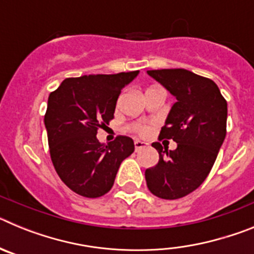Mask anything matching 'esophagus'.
Masks as SVG:
<instances>
[{
	"label": "esophagus",
	"mask_w": 254,
	"mask_h": 254,
	"mask_svg": "<svg viewBox=\"0 0 254 254\" xmlns=\"http://www.w3.org/2000/svg\"><path fill=\"white\" fill-rule=\"evenodd\" d=\"M147 146L146 142H142V141H134V150L136 151H141L142 149Z\"/></svg>",
	"instance_id": "obj_1"
}]
</instances>
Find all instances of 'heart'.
Returning <instances> with one entry per match:
<instances>
[{"label":"heart","mask_w":254,"mask_h":254,"mask_svg":"<svg viewBox=\"0 0 254 254\" xmlns=\"http://www.w3.org/2000/svg\"><path fill=\"white\" fill-rule=\"evenodd\" d=\"M134 131L137 132V133H140L141 136H145V134L147 133V132H149V128H147L146 126H136V127H134Z\"/></svg>","instance_id":"b5f03b06"}]
</instances>
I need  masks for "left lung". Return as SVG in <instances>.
I'll use <instances>...</instances> for the list:
<instances>
[{
    "instance_id": "obj_1",
    "label": "left lung",
    "mask_w": 254,
    "mask_h": 254,
    "mask_svg": "<svg viewBox=\"0 0 254 254\" xmlns=\"http://www.w3.org/2000/svg\"><path fill=\"white\" fill-rule=\"evenodd\" d=\"M147 75L177 99L160 132V138L176 141L177 149L152 143L159 163L145 172L147 188L160 198H181L202 185L214 165L226 136L228 104L212 80L188 69H152Z\"/></svg>"
}]
</instances>
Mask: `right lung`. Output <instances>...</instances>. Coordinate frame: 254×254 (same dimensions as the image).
Returning a JSON list of instances; mask_svg holds the SVG:
<instances>
[{"label": "right lung", "instance_id": "right-lung-1", "mask_svg": "<svg viewBox=\"0 0 254 254\" xmlns=\"http://www.w3.org/2000/svg\"><path fill=\"white\" fill-rule=\"evenodd\" d=\"M138 72L64 78L49 94L44 125L52 163L64 185L80 196L108 193L121 163L134 151L132 138L120 136L103 145L96 133L113 118L121 90Z\"/></svg>", "mask_w": 254, "mask_h": 254}]
</instances>
